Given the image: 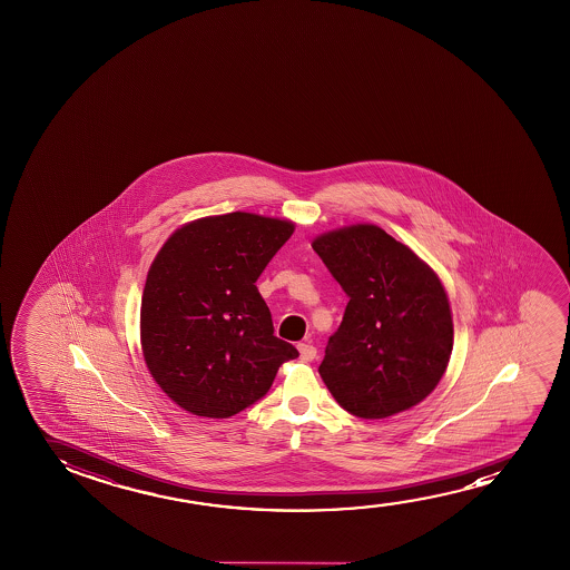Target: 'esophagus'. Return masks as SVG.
<instances>
[{
	"instance_id": "1",
	"label": "esophagus",
	"mask_w": 570,
	"mask_h": 570,
	"mask_svg": "<svg viewBox=\"0 0 570 570\" xmlns=\"http://www.w3.org/2000/svg\"><path fill=\"white\" fill-rule=\"evenodd\" d=\"M297 351H299V356L305 362H312V360L317 358V348L309 343H299L297 344Z\"/></svg>"
}]
</instances>
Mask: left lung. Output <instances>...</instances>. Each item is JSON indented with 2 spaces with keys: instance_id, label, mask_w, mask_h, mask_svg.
<instances>
[{
  "instance_id": "8db88e82",
  "label": "left lung",
  "mask_w": 570,
  "mask_h": 570,
  "mask_svg": "<svg viewBox=\"0 0 570 570\" xmlns=\"http://www.w3.org/2000/svg\"><path fill=\"white\" fill-rule=\"evenodd\" d=\"M313 250L348 296L320 366L331 395L360 419L419 405L444 375L453 346L436 274L377 226L321 235Z\"/></svg>"
}]
</instances>
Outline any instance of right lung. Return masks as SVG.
I'll return each instance as SVG.
<instances>
[{
    "label": "right lung",
    "instance_id": "obj_1",
    "mask_svg": "<svg viewBox=\"0 0 570 570\" xmlns=\"http://www.w3.org/2000/svg\"><path fill=\"white\" fill-rule=\"evenodd\" d=\"M294 224L247 212L196 219L157 253L141 296V351L188 413L227 419L265 397L299 352L274 336L258 276Z\"/></svg>",
    "mask_w": 570,
    "mask_h": 570
}]
</instances>
